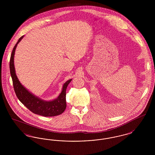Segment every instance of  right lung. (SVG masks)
<instances>
[{"mask_svg":"<svg viewBox=\"0 0 155 155\" xmlns=\"http://www.w3.org/2000/svg\"><path fill=\"white\" fill-rule=\"evenodd\" d=\"M24 36L18 39L13 49L10 60V71L12 78L15 93L19 101L31 111L34 114L44 117H52L60 115L66 108V89L72 79L66 82L63 87L62 91L58 98L52 101H45L30 92L24 88L18 80L15 71L14 56L17 44L21 41Z\"/></svg>","mask_w":155,"mask_h":155,"instance_id":"right-lung-1","label":"right lung"}]
</instances>
